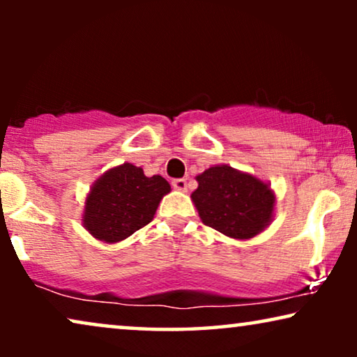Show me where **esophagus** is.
<instances>
[{"mask_svg":"<svg viewBox=\"0 0 357 357\" xmlns=\"http://www.w3.org/2000/svg\"><path fill=\"white\" fill-rule=\"evenodd\" d=\"M172 187L175 190H180V192H185V190H187V180H185V178H174L172 180Z\"/></svg>","mask_w":357,"mask_h":357,"instance_id":"1","label":"esophagus"}]
</instances>
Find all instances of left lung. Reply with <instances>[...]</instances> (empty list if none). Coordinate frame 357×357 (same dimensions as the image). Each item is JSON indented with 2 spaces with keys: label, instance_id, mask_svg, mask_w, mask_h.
<instances>
[{
  "label": "left lung",
  "instance_id": "obj_1",
  "mask_svg": "<svg viewBox=\"0 0 357 357\" xmlns=\"http://www.w3.org/2000/svg\"><path fill=\"white\" fill-rule=\"evenodd\" d=\"M192 193L206 226L234 238H250L270 222L275 195L268 185L229 165H216L198 175Z\"/></svg>",
  "mask_w": 357,
  "mask_h": 357
}]
</instances>
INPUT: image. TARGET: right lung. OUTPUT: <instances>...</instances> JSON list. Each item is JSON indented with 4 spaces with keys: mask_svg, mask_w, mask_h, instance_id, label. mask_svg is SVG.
<instances>
[{
    "mask_svg": "<svg viewBox=\"0 0 357 357\" xmlns=\"http://www.w3.org/2000/svg\"><path fill=\"white\" fill-rule=\"evenodd\" d=\"M167 180L146 177L143 169L123 164L102 175L86 199L84 227L99 241L114 243L130 237L153 221Z\"/></svg>",
    "mask_w": 357,
    "mask_h": 357,
    "instance_id": "1",
    "label": "right lung"
}]
</instances>
